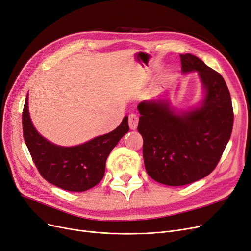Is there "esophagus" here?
I'll return each instance as SVG.
<instances>
[{
  "label": "esophagus",
  "mask_w": 251,
  "mask_h": 251,
  "mask_svg": "<svg viewBox=\"0 0 251 251\" xmlns=\"http://www.w3.org/2000/svg\"><path fill=\"white\" fill-rule=\"evenodd\" d=\"M128 124H129V127H130L131 130H135V129L137 128V125H138V117L134 114H131L130 116H129Z\"/></svg>",
  "instance_id": "34e87169"
}]
</instances>
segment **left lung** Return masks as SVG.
<instances>
[{"label": "left lung", "instance_id": "8db88e82", "mask_svg": "<svg viewBox=\"0 0 251 251\" xmlns=\"http://www.w3.org/2000/svg\"><path fill=\"white\" fill-rule=\"evenodd\" d=\"M180 58L183 74L198 72L202 94L199 103L177 108L162 95L137 105L146 171L153 180L169 186L199 181L214 170L234 122L224 77L196 55L184 53Z\"/></svg>", "mask_w": 251, "mask_h": 251}]
</instances>
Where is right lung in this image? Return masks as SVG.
Returning a JSON list of instances; mask_svg holds the SVG:
<instances>
[{
	"instance_id": "1",
	"label": "right lung",
	"mask_w": 251,
	"mask_h": 251,
	"mask_svg": "<svg viewBox=\"0 0 251 251\" xmlns=\"http://www.w3.org/2000/svg\"><path fill=\"white\" fill-rule=\"evenodd\" d=\"M27 95L23 111L24 138L42 177L68 191L81 192L96 186L104 176L109 153L129 131L128 117L125 116L122 123L109 133L77 146H59L36 130L29 113Z\"/></svg>"
}]
</instances>
